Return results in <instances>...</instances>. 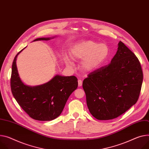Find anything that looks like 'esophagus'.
<instances>
[{
    "mask_svg": "<svg viewBox=\"0 0 149 149\" xmlns=\"http://www.w3.org/2000/svg\"><path fill=\"white\" fill-rule=\"evenodd\" d=\"M78 86H82V81L81 79L78 80Z\"/></svg>",
    "mask_w": 149,
    "mask_h": 149,
    "instance_id": "34e87169",
    "label": "esophagus"
}]
</instances>
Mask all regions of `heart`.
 <instances>
[{
  "instance_id": "heart-1",
  "label": "heart",
  "mask_w": 149,
  "mask_h": 149,
  "mask_svg": "<svg viewBox=\"0 0 149 149\" xmlns=\"http://www.w3.org/2000/svg\"><path fill=\"white\" fill-rule=\"evenodd\" d=\"M72 58L76 60L83 59L81 70L85 73H91L98 68L109 54V48L104 43H98L93 40H87L76 44L71 51ZM68 63L71 61L66 58Z\"/></svg>"
}]
</instances>
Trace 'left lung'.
Masks as SVG:
<instances>
[{"mask_svg": "<svg viewBox=\"0 0 149 149\" xmlns=\"http://www.w3.org/2000/svg\"><path fill=\"white\" fill-rule=\"evenodd\" d=\"M143 79L139 59L120 41L111 63L91 72L84 80L89 112L98 120L120 116L138 101Z\"/></svg>", "mask_w": 149, "mask_h": 149, "instance_id": "left-lung-1", "label": "left lung"}]
</instances>
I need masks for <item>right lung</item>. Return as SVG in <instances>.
I'll use <instances>...</instances> for the list:
<instances>
[{"label":"right lung","mask_w":149,"mask_h":149,"mask_svg":"<svg viewBox=\"0 0 149 149\" xmlns=\"http://www.w3.org/2000/svg\"><path fill=\"white\" fill-rule=\"evenodd\" d=\"M51 38H38L36 40H48ZM15 56L12 65L10 88L13 95L20 107L33 119L48 121L60 115L66 102L78 86L74 76L56 75L45 84L30 86L22 83L19 77L16 65L18 55Z\"/></svg>","instance_id":"obj_1"}]
</instances>
